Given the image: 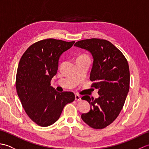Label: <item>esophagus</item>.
Wrapping results in <instances>:
<instances>
[{"label":"esophagus","instance_id":"esophagus-1","mask_svg":"<svg viewBox=\"0 0 149 149\" xmlns=\"http://www.w3.org/2000/svg\"><path fill=\"white\" fill-rule=\"evenodd\" d=\"M75 99L76 101H81V97L79 95H75Z\"/></svg>","mask_w":149,"mask_h":149}]
</instances>
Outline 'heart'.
<instances>
[{
    "mask_svg": "<svg viewBox=\"0 0 149 149\" xmlns=\"http://www.w3.org/2000/svg\"><path fill=\"white\" fill-rule=\"evenodd\" d=\"M84 57H87V56H81V57H80L79 58H84Z\"/></svg>",
    "mask_w": 149,
    "mask_h": 149,
    "instance_id": "heart-1",
    "label": "heart"
}]
</instances>
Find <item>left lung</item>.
Instances as JSON below:
<instances>
[{"instance_id":"1","label":"left lung","mask_w":149,"mask_h":149,"mask_svg":"<svg viewBox=\"0 0 149 149\" xmlns=\"http://www.w3.org/2000/svg\"><path fill=\"white\" fill-rule=\"evenodd\" d=\"M88 50L93 58L90 79L91 86L99 90V97L84 95L90 111L81 118L90 127L102 129L112 123L121 111L129 90L130 72L127 60L122 52L106 40L91 38L74 45Z\"/></svg>"}]
</instances>
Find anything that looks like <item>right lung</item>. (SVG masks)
I'll return each instance as SVG.
<instances>
[{
  "instance_id": "add662e5",
  "label": "right lung",
  "mask_w": 149,
  "mask_h": 149,
  "mask_svg": "<svg viewBox=\"0 0 149 149\" xmlns=\"http://www.w3.org/2000/svg\"><path fill=\"white\" fill-rule=\"evenodd\" d=\"M75 42L49 38L33 43L22 55L16 76V89L32 121L47 127L59 118L64 107L75 100L71 91L59 93L50 86L60 56Z\"/></svg>"
}]
</instances>
